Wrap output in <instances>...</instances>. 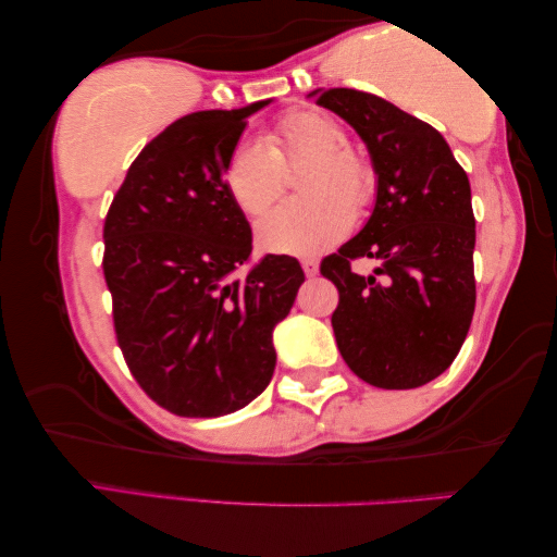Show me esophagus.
Instances as JSON below:
<instances>
[{"label": "esophagus", "instance_id": "esophagus-1", "mask_svg": "<svg viewBox=\"0 0 557 557\" xmlns=\"http://www.w3.org/2000/svg\"><path fill=\"white\" fill-rule=\"evenodd\" d=\"M300 267H304L306 276H315V273H318V261L315 259H304V261H300Z\"/></svg>", "mask_w": 557, "mask_h": 557}]
</instances>
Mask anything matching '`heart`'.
Returning a JSON list of instances; mask_svg holds the SVG:
<instances>
[{"label":"heart","instance_id":"b5f03b06","mask_svg":"<svg viewBox=\"0 0 557 557\" xmlns=\"http://www.w3.org/2000/svg\"><path fill=\"white\" fill-rule=\"evenodd\" d=\"M300 162H308L300 177L308 199L273 209L257 226L259 246L269 253L315 257L350 232V207L370 199V168L348 150L343 127L318 111L281 117L269 143L249 138L236 145L224 168L226 193L244 214L261 216L284 193V168Z\"/></svg>","mask_w":557,"mask_h":557}]
</instances>
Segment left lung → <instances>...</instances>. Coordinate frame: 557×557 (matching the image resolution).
I'll use <instances>...</instances> for the list:
<instances>
[{
    "label": "left lung",
    "mask_w": 557,
    "mask_h": 557,
    "mask_svg": "<svg viewBox=\"0 0 557 557\" xmlns=\"http://www.w3.org/2000/svg\"><path fill=\"white\" fill-rule=\"evenodd\" d=\"M311 96L352 125L377 175L368 224L321 263L341 294L331 318L338 350L375 387L426 385L459 355L476 306L469 177L440 131L389 100L355 88ZM355 258L381 267L360 277Z\"/></svg>",
    "instance_id": "8db88e82"
}]
</instances>
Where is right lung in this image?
<instances>
[{
  "label": "right lung",
  "mask_w": 557,
  "mask_h": 557,
  "mask_svg": "<svg viewBox=\"0 0 557 557\" xmlns=\"http://www.w3.org/2000/svg\"><path fill=\"white\" fill-rule=\"evenodd\" d=\"M199 111L168 125L133 160L108 209L103 273L117 345L138 385L168 412L222 417L259 397L276 368L273 327L304 269L267 253L244 278L251 226L224 168L246 117L269 106Z\"/></svg>",
  "instance_id": "1"
}]
</instances>
